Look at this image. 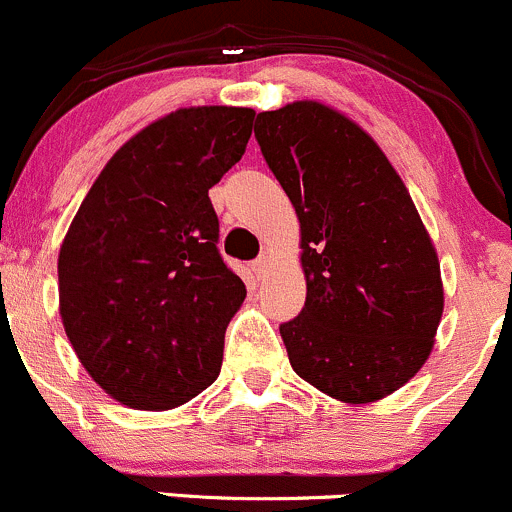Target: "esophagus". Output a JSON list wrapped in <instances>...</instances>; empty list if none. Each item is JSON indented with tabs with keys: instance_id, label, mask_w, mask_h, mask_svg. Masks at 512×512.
I'll return each instance as SVG.
<instances>
[{
	"instance_id": "1",
	"label": "esophagus",
	"mask_w": 512,
	"mask_h": 512,
	"mask_svg": "<svg viewBox=\"0 0 512 512\" xmlns=\"http://www.w3.org/2000/svg\"><path fill=\"white\" fill-rule=\"evenodd\" d=\"M251 268H254L256 278H263V276H266L268 268H271V256H268V254H261V256L256 258L254 263H251Z\"/></svg>"
}]
</instances>
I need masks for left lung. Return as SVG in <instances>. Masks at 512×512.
<instances>
[{
    "mask_svg": "<svg viewBox=\"0 0 512 512\" xmlns=\"http://www.w3.org/2000/svg\"><path fill=\"white\" fill-rule=\"evenodd\" d=\"M268 169L301 221L306 306L281 323L293 371L343 403H371L430 356L443 283L411 194L376 141L318 101L256 116Z\"/></svg>",
    "mask_w": 512,
    "mask_h": 512,
    "instance_id": "obj_1",
    "label": "left lung"
}]
</instances>
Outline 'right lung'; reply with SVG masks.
<instances>
[{
    "label": "right lung",
    "mask_w": 512,
    "mask_h": 512,
    "mask_svg": "<svg viewBox=\"0 0 512 512\" xmlns=\"http://www.w3.org/2000/svg\"><path fill=\"white\" fill-rule=\"evenodd\" d=\"M254 109L194 106L109 159L59 251V311L89 376L166 411L216 381L246 286L221 258L209 189L241 161Z\"/></svg>",
    "instance_id": "add662e5"
}]
</instances>
